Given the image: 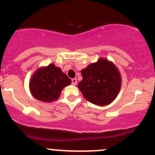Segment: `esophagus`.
I'll return each mask as SVG.
<instances>
[{
	"instance_id": "1",
	"label": "esophagus",
	"mask_w": 155,
	"mask_h": 155,
	"mask_svg": "<svg viewBox=\"0 0 155 155\" xmlns=\"http://www.w3.org/2000/svg\"><path fill=\"white\" fill-rule=\"evenodd\" d=\"M77 84V79H72V85H76Z\"/></svg>"
}]
</instances>
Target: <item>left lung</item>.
Masks as SVG:
<instances>
[{
  "mask_svg": "<svg viewBox=\"0 0 155 155\" xmlns=\"http://www.w3.org/2000/svg\"><path fill=\"white\" fill-rule=\"evenodd\" d=\"M81 73L82 80L79 82L78 87L87 101L103 107L116 98L121 89V76L112 61L101 58Z\"/></svg>",
  "mask_w": 155,
  "mask_h": 155,
  "instance_id": "8db88e82",
  "label": "left lung"
}]
</instances>
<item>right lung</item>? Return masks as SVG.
<instances>
[{
	"label": "right lung",
	"mask_w": 155,
	"mask_h": 155,
	"mask_svg": "<svg viewBox=\"0 0 155 155\" xmlns=\"http://www.w3.org/2000/svg\"><path fill=\"white\" fill-rule=\"evenodd\" d=\"M71 84V79L54 64L37 69L29 82L33 96L38 101L51 103L58 99L64 87Z\"/></svg>",
	"instance_id": "obj_1"
}]
</instances>
